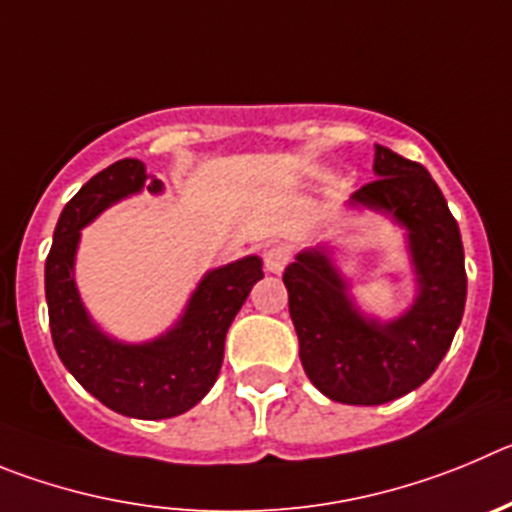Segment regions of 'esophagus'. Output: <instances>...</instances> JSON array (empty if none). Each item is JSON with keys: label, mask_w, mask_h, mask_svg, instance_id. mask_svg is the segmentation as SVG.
<instances>
[{"label": "esophagus", "mask_w": 512, "mask_h": 512, "mask_svg": "<svg viewBox=\"0 0 512 512\" xmlns=\"http://www.w3.org/2000/svg\"><path fill=\"white\" fill-rule=\"evenodd\" d=\"M288 262H290V250H285V247H270V250H265L267 273H283Z\"/></svg>", "instance_id": "esophagus-1"}]
</instances>
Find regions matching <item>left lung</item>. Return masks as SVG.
<instances>
[{
    "instance_id": "8db88e82",
    "label": "left lung",
    "mask_w": 512,
    "mask_h": 512,
    "mask_svg": "<svg viewBox=\"0 0 512 512\" xmlns=\"http://www.w3.org/2000/svg\"><path fill=\"white\" fill-rule=\"evenodd\" d=\"M372 168L377 178L349 204L405 229L418 283L413 306L393 321L365 316L324 247L298 252L283 273L303 370L326 398L347 405L390 403L423 385L449 352L467 301L462 234L434 178L382 145Z\"/></svg>"
}]
</instances>
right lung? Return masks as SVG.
Here are the masks:
<instances>
[{"label": "right lung", "mask_w": 512, "mask_h": 512, "mask_svg": "<svg viewBox=\"0 0 512 512\" xmlns=\"http://www.w3.org/2000/svg\"><path fill=\"white\" fill-rule=\"evenodd\" d=\"M147 188L163 191L135 158L117 160L96 173L73 196L55 224L45 260V298L55 352L96 400L130 418H173L199 403L219 377L224 339L252 285L262 278V260L250 255L201 278L176 326L145 344H124L91 321L73 280L81 229L104 209Z\"/></svg>", "instance_id": "add662e5"}]
</instances>
